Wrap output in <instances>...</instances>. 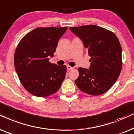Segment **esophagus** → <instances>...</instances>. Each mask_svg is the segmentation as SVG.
<instances>
[{"label": "esophagus", "instance_id": "obj_1", "mask_svg": "<svg viewBox=\"0 0 134 134\" xmlns=\"http://www.w3.org/2000/svg\"><path fill=\"white\" fill-rule=\"evenodd\" d=\"M67 70H72V69H74V67H71V66H70V65H67Z\"/></svg>", "mask_w": 134, "mask_h": 134}]
</instances>
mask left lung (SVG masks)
Here are the masks:
<instances>
[{"label": "left lung", "instance_id": "1", "mask_svg": "<svg viewBox=\"0 0 134 134\" xmlns=\"http://www.w3.org/2000/svg\"><path fill=\"white\" fill-rule=\"evenodd\" d=\"M69 29L82 41L91 57L90 69L78 68L76 85L90 95L105 93L116 81L122 68L118 38L112 32L96 25L70 27Z\"/></svg>", "mask_w": 134, "mask_h": 134}]
</instances>
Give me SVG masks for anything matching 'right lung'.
<instances>
[{
    "instance_id": "right-lung-1",
    "label": "right lung",
    "mask_w": 134,
    "mask_h": 134,
    "mask_svg": "<svg viewBox=\"0 0 134 134\" xmlns=\"http://www.w3.org/2000/svg\"><path fill=\"white\" fill-rule=\"evenodd\" d=\"M67 27H38L29 32L19 43L14 64L24 88L37 97H47L59 90L66 66L49 62Z\"/></svg>"
}]
</instances>
